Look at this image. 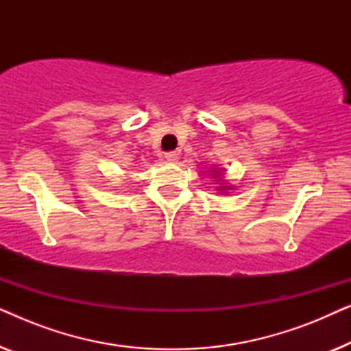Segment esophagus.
<instances>
[{
  "label": "esophagus",
  "mask_w": 351,
  "mask_h": 351,
  "mask_svg": "<svg viewBox=\"0 0 351 351\" xmlns=\"http://www.w3.org/2000/svg\"><path fill=\"white\" fill-rule=\"evenodd\" d=\"M165 158H166V161L176 162L177 160H179V153H176V152H167L166 155H165Z\"/></svg>",
  "instance_id": "1"
}]
</instances>
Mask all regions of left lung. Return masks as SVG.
Instances as JSON below:
<instances>
[{
  "mask_svg": "<svg viewBox=\"0 0 351 351\" xmlns=\"http://www.w3.org/2000/svg\"><path fill=\"white\" fill-rule=\"evenodd\" d=\"M210 172H213V177H214V179L217 180L219 184H220V185L217 186V191H219V193H228L230 190H234V189H233V185H228V184H227V180L223 179V174H225V171H223V169H220V167L214 166V167H213V171H210Z\"/></svg>",
  "mask_w": 351,
  "mask_h": 351,
  "instance_id": "8db88e82",
  "label": "left lung"
}]
</instances>
